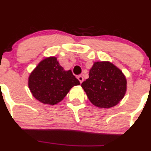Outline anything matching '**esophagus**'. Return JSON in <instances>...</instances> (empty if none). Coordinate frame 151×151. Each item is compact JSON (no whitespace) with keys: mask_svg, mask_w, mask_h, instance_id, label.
Returning <instances> with one entry per match:
<instances>
[{"mask_svg":"<svg viewBox=\"0 0 151 151\" xmlns=\"http://www.w3.org/2000/svg\"><path fill=\"white\" fill-rule=\"evenodd\" d=\"M77 79H78V80L79 81V82H80L81 83L83 82V76H81V75H79L77 77Z\"/></svg>","mask_w":151,"mask_h":151,"instance_id":"1","label":"esophagus"}]
</instances>
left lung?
<instances>
[{
    "label": "left lung",
    "mask_w": 151,
    "mask_h": 151,
    "mask_svg": "<svg viewBox=\"0 0 151 151\" xmlns=\"http://www.w3.org/2000/svg\"><path fill=\"white\" fill-rule=\"evenodd\" d=\"M89 77L81 83L89 101L99 108L115 106L124 97L127 81L121 70L109 62H96Z\"/></svg>",
    "instance_id": "1"
}]
</instances>
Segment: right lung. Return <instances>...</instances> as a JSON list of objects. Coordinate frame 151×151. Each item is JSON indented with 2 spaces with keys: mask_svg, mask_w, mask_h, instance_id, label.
<instances>
[{
  "mask_svg": "<svg viewBox=\"0 0 151 151\" xmlns=\"http://www.w3.org/2000/svg\"><path fill=\"white\" fill-rule=\"evenodd\" d=\"M79 84L72 71L64 70L54 57L41 61L29 78L31 92L44 104H57L72 87Z\"/></svg>",
  "mask_w": 151,
  "mask_h": 151,
  "instance_id": "1",
  "label": "right lung"
}]
</instances>
